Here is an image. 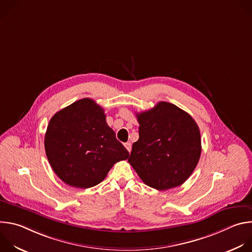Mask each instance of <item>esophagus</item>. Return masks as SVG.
Instances as JSON below:
<instances>
[{
	"mask_svg": "<svg viewBox=\"0 0 252 252\" xmlns=\"http://www.w3.org/2000/svg\"><path fill=\"white\" fill-rule=\"evenodd\" d=\"M125 147H126V149L127 150V152L130 153V151H131V143H130V142H126V143H125Z\"/></svg>",
	"mask_w": 252,
	"mask_h": 252,
	"instance_id": "1",
	"label": "esophagus"
}]
</instances>
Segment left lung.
Segmentation results:
<instances>
[{
  "instance_id": "1",
  "label": "left lung",
  "mask_w": 252,
  "mask_h": 252,
  "mask_svg": "<svg viewBox=\"0 0 252 252\" xmlns=\"http://www.w3.org/2000/svg\"><path fill=\"white\" fill-rule=\"evenodd\" d=\"M138 140L128 162L147 186L166 190L191 175L201 154L197 124L187 112L166 101L136 114Z\"/></svg>"
}]
</instances>
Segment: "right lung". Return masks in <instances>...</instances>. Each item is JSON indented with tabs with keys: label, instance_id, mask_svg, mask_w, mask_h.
Returning <instances> with one entry per match:
<instances>
[{
	"label": "right lung",
	"instance_id": "add662e5",
	"mask_svg": "<svg viewBox=\"0 0 252 252\" xmlns=\"http://www.w3.org/2000/svg\"><path fill=\"white\" fill-rule=\"evenodd\" d=\"M45 151L55 173L79 189L98 185L116 162L129 156L107 126L102 107L88 97L54 115L45 135Z\"/></svg>",
	"mask_w": 252,
	"mask_h": 252
}]
</instances>
